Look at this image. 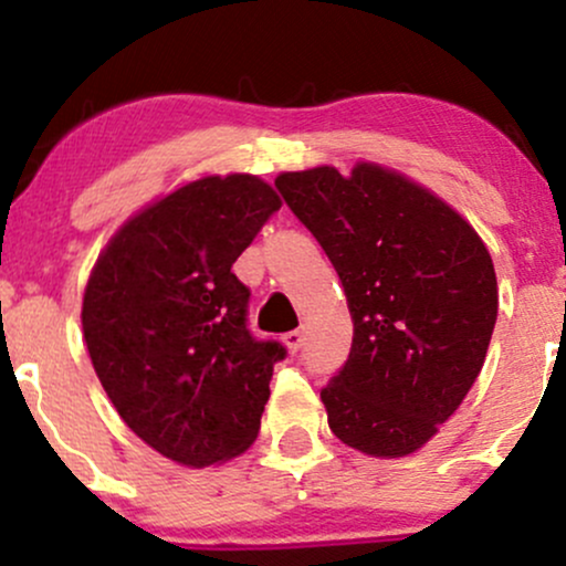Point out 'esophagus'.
<instances>
[{"mask_svg": "<svg viewBox=\"0 0 566 566\" xmlns=\"http://www.w3.org/2000/svg\"><path fill=\"white\" fill-rule=\"evenodd\" d=\"M284 340V346H287L292 354H295V350H301L303 348V340H305V335L301 333V329H292V333H287L282 337Z\"/></svg>", "mask_w": 566, "mask_h": 566, "instance_id": "1", "label": "esophagus"}]
</instances>
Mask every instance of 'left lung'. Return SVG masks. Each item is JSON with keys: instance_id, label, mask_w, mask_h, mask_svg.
Returning a JSON list of instances; mask_svg holds the SVG:
<instances>
[{"instance_id": "1", "label": "left lung", "mask_w": 566, "mask_h": 566, "mask_svg": "<svg viewBox=\"0 0 566 566\" xmlns=\"http://www.w3.org/2000/svg\"><path fill=\"white\" fill-rule=\"evenodd\" d=\"M276 188L354 319L346 365L322 388L329 428L373 458L420 450L482 373L497 319L490 252L450 205L380 165L282 172Z\"/></svg>"}]
</instances>
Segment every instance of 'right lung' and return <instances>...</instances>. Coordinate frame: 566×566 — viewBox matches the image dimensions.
I'll list each match as a JSON object with an SVG mask.
<instances>
[{
    "label": "right lung",
    "mask_w": 566,
    "mask_h": 566,
    "mask_svg": "<svg viewBox=\"0 0 566 566\" xmlns=\"http://www.w3.org/2000/svg\"><path fill=\"white\" fill-rule=\"evenodd\" d=\"M282 199L255 175H207L129 218L97 258L82 329L97 380L148 447L223 463L261 431L276 340L247 329L250 290L231 265Z\"/></svg>",
    "instance_id": "add662e5"
}]
</instances>
